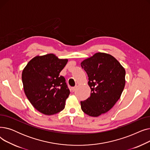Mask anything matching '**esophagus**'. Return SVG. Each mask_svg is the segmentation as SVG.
Masks as SVG:
<instances>
[{
    "mask_svg": "<svg viewBox=\"0 0 150 150\" xmlns=\"http://www.w3.org/2000/svg\"><path fill=\"white\" fill-rule=\"evenodd\" d=\"M71 89H72V92H74V91H75V90L76 89V87H72Z\"/></svg>",
    "mask_w": 150,
    "mask_h": 150,
    "instance_id": "34e87169",
    "label": "esophagus"
}]
</instances>
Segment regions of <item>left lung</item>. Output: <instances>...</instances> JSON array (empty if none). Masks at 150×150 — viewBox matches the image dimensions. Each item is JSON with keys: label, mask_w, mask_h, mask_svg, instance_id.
I'll use <instances>...</instances> for the list:
<instances>
[{"label": "left lung", "mask_w": 150, "mask_h": 150, "mask_svg": "<svg viewBox=\"0 0 150 150\" xmlns=\"http://www.w3.org/2000/svg\"><path fill=\"white\" fill-rule=\"evenodd\" d=\"M81 66L89 77L90 97L81 101L86 114L98 117L109 111L119 100L125 85V70L112 55L97 53L84 59Z\"/></svg>", "instance_id": "8db88e82"}]
</instances>
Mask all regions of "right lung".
<instances>
[{"label": "right lung", "mask_w": 150, "mask_h": 150, "mask_svg": "<svg viewBox=\"0 0 150 150\" xmlns=\"http://www.w3.org/2000/svg\"><path fill=\"white\" fill-rule=\"evenodd\" d=\"M67 59L53 54L37 56L22 71V80L25 95L31 104L45 115H53L64 108L70 91L65 78L59 75Z\"/></svg>", "instance_id": "1"}]
</instances>
